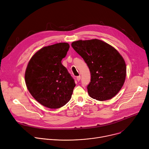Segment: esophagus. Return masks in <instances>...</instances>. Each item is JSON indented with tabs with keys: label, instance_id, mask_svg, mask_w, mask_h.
I'll use <instances>...</instances> for the list:
<instances>
[{
	"label": "esophagus",
	"instance_id": "34e87169",
	"mask_svg": "<svg viewBox=\"0 0 149 149\" xmlns=\"http://www.w3.org/2000/svg\"><path fill=\"white\" fill-rule=\"evenodd\" d=\"M76 79H77V80L79 81H80V79H81V77H80V76H77V77H76Z\"/></svg>",
	"mask_w": 149,
	"mask_h": 149
}]
</instances>
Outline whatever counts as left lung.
I'll use <instances>...</instances> for the list:
<instances>
[{
  "mask_svg": "<svg viewBox=\"0 0 149 149\" xmlns=\"http://www.w3.org/2000/svg\"><path fill=\"white\" fill-rule=\"evenodd\" d=\"M72 46L89 69L91 81L87 86L89 96L103 101L116 95L126 76L124 60L117 49L97 39L79 40L73 42Z\"/></svg>",
  "mask_w": 149,
  "mask_h": 149,
  "instance_id": "1",
  "label": "left lung"
}]
</instances>
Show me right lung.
I'll list each match as a JSON object with an SVG mask.
<instances>
[{
    "instance_id": "1",
    "label": "right lung",
    "mask_w": 149,
    "mask_h": 149,
    "mask_svg": "<svg viewBox=\"0 0 149 149\" xmlns=\"http://www.w3.org/2000/svg\"><path fill=\"white\" fill-rule=\"evenodd\" d=\"M70 45L60 42L44 47L28 63L25 74L26 87L40 104L51 109L61 108L70 100L74 80L61 63Z\"/></svg>"
}]
</instances>
